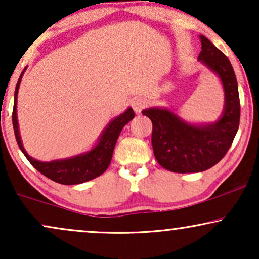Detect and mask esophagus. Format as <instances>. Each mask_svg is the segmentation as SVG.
Masks as SVG:
<instances>
[{
  "label": "esophagus",
  "mask_w": 259,
  "mask_h": 259,
  "mask_svg": "<svg viewBox=\"0 0 259 259\" xmlns=\"http://www.w3.org/2000/svg\"><path fill=\"white\" fill-rule=\"evenodd\" d=\"M147 106V100L142 99V98H136L133 101V109L136 113H140L145 107Z\"/></svg>",
  "instance_id": "1"
}]
</instances>
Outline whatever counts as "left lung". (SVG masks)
<instances>
[{
    "instance_id": "obj_1",
    "label": "left lung",
    "mask_w": 259,
    "mask_h": 259,
    "mask_svg": "<svg viewBox=\"0 0 259 259\" xmlns=\"http://www.w3.org/2000/svg\"><path fill=\"white\" fill-rule=\"evenodd\" d=\"M198 60L220 77L225 91L224 113L218 122L194 125L167 109L150 107L142 114L153 123L152 146L156 161L176 173L202 172L212 167L231 148L240 120V100L233 67L212 42L199 35Z\"/></svg>"
}]
</instances>
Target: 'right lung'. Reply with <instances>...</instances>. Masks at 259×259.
<instances>
[{
    "instance_id": "add662e5",
    "label": "right lung",
    "mask_w": 259,
    "mask_h": 259,
    "mask_svg": "<svg viewBox=\"0 0 259 259\" xmlns=\"http://www.w3.org/2000/svg\"><path fill=\"white\" fill-rule=\"evenodd\" d=\"M26 69V68H25ZM24 69V71H25ZM22 71L20 77H19L18 83L15 87L14 94V107H13V127H14V134L16 142H18L19 148L24 153L26 159L31 162L33 167L48 177L51 181L60 183L64 185H75L81 184V183L92 181V179L97 178L100 175H103L109 167L111 159H112V154L114 146H116L117 140L122 129L125 124H127L135 117V112L132 107H129L125 112L119 114L113 120H111L109 125L105 127L103 134H101L99 141L96 146L92 148L90 152L80 154V155L73 156L69 159L63 160H54V161L42 162L38 161L28 155L26 152L24 146H22L20 133H19V124L18 117H16V100H18V91L20 86L21 77L24 75Z\"/></svg>"
}]
</instances>
